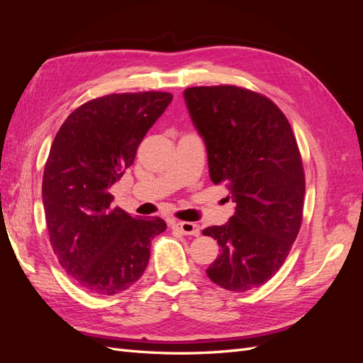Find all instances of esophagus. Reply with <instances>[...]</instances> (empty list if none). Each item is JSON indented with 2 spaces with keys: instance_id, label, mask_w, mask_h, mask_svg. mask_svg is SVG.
<instances>
[{
  "instance_id": "1",
  "label": "esophagus",
  "mask_w": 363,
  "mask_h": 363,
  "mask_svg": "<svg viewBox=\"0 0 363 363\" xmlns=\"http://www.w3.org/2000/svg\"><path fill=\"white\" fill-rule=\"evenodd\" d=\"M175 228L180 230L183 235H191V236H199L200 235V227L194 223H186V221H177L172 224Z\"/></svg>"
}]
</instances>
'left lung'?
<instances>
[{"label": "left lung", "mask_w": 363, "mask_h": 363, "mask_svg": "<svg viewBox=\"0 0 363 363\" xmlns=\"http://www.w3.org/2000/svg\"><path fill=\"white\" fill-rule=\"evenodd\" d=\"M183 96L211 180L225 183L236 204L225 224L203 230L221 247L206 272L228 291L259 288L286 260L301 225L306 183L291 124L267 96L242 87H188Z\"/></svg>", "instance_id": "obj_1"}]
</instances>
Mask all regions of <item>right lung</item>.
Wrapping results in <instances>:
<instances>
[{"label":"right lung","mask_w":363,"mask_h":363,"mask_svg":"<svg viewBox=\"0 0 363 363\" xmlns=\"http://www.w3.org/2000/svg\"><path fill=\"white\" fill-rule=\"evenodd\" d=\"M172 101L168 92L112 94L87 101L57 131L43 171L50 242L62 268L95 295L128 289L144 274L162 218H133L108 189Z\"/></svg>","instance_id":"right-lung-1"}]
</instances>
